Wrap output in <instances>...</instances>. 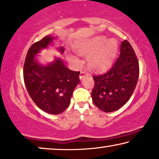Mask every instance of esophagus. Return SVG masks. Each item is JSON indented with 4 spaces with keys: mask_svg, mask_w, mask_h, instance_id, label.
I'll use <instances>...</instances> for the list:
<instances>
[{
    "mask_svg": "<svg viewBox=\"0 0 159 159\" xmlns=\"http://www.w3.org/2000/svg\"><path fill=\"white\" fill-rule=\"evenodd\" d=\"M85 73H86V70H82L81 72H80V75H79V78H80V79H81L84 76Z\"/></svg>",
    "mask_w": 159,
    "mask_h": 159,
    "instance_id": "1",
    "label": "esophagus"
}]
</instances>
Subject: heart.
<instances>
[{"mask_svg":"<svg viewBox=\"0 0 159 159\" xmlns=\"http://www.w3.org/2000/svg\"><path fill=\"white\" fill-rule=\"evenodd\" d=\"M75 49L80 55L90 56L89 62L91 66L99 70H104L112 63L117 54L118 44L115 39L107 40L104 37H99L77 44ZM70 58L75 61L78 60L73 55H70Z\"/></svg>","mask_w":159,"mask_h":159,"instance_id":"b5f03b06","label":"heart"}]
</instances>
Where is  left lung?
Segmentation results:
<instances>
[{
    "instance_id": "8db88e82",
    "label": "left lung",
    "mask_w": 159,
    "mask_h": 159,
    "mask_svg": "<svg viewBox=\"0 0 159 159\" xmlns=\"http://www.w3.org/2000/svg\"><path fill=\"white\" fill-rule=\"evenodd\" d=\"M139 76V63L133 47L122 42L120 55L107 72L93 75L91 97L94 104L104 112L117 110L133 94Z\"/></svg>"
}]
</instances>
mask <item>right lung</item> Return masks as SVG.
<instances>
[{
    "label": "right lung",
    "instance_id": "1",
    "mask_svg": "<svg viewBox=\"0 0 159 159\" xmlns=\"http://www.w3.org/2000/svg\"><path fill=\"white\" fill-rule=\"evenodd\" d=\"M53 38L46 36L29 49L24 66L26 88L36 105L45 112L57 115L70 104L73 90L80 82L79 71L69 70L60 59L42 66L35 60V55L51 43ZM63 52V48L60 49Z\"/></svg>",
    "mask_w": 159,
    "mask_h": 159
}]
</instances>
